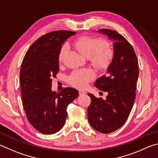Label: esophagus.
<instances>
[{
    "mask_svg": "<svg viewBox=\"0 0 158 158\" xmlns=\"http://www.w3.org/2000/svg\"><path fill=\"white\" fill-rule=\"evenodd\" d=\"M86 94V92L83 90H79V95H84Z\"/></svg>",
    "mask_w": 158,
    "mask_h": 158,
    "instance_id": "esophagus-1",
    "label": "esophagus"
}]
</instances>
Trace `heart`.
I'll use <instances>...</instances> for the list:
<instances>
[{
	"label": "heart",
	"instance_id": "1",
	"mask_svg": "<svg viewBox=\"0 0 158 158\" xmlns=\"http://www.w3.org/2000/svg\"><path fill=\"white\" fill-rule=\"evenodd\" d=\"M73 46L84 57H87L94 66L102 70L108 67L114 57V52L110 44L98 37L82 36L73 41ZM67 48L66 45L61 48L58 55L60 62L62 61ZM94 77V73L90 69H77L69 76L68 82L75 87L85 88Z\"/></svg>",
	"mask_w": 158,
	"mask_h": 158
}]
</instances>
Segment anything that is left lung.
<instances>
[{"label": "left lung", "mask_w": 158, "mask_h": 158, "mask_svg": "<svg viewBox=\"0 0 158 158\" xmlns=\"http://www.w3.org/2000/svg\"><path fill=\"white\" fill-rule=\"evenodd\" d=\"M113 41L114 57L107 74L99 77L94 85L107 92L106 100L88 94L92 99L88 107L90 126L101 133L107 134L121 128L128 118L135 100L139 76V65L134 48L115 30L101 29Z\"/></svg>", "instance_id": "1"}]
</instances>
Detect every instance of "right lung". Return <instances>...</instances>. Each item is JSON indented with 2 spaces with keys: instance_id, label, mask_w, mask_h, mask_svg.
I'll return each instance as SVG.
<instances>
[{
  "instance_id": "1",
  "label": "right lung",
  "mask_w": 158,
  "mask_h": 158,
  "mask_svg": "<svg viewBox=\"0 0 158 158\" xmlns=\"http://www.w3.org/2000/svg\"><path fill=\"white\" fill-rule=\"evenodd\" d=\"M76 32L57 30L44 35L25 55L20 70L23 107L27 120L41 133L54 134L62 128L66 108L78 96V91L66 87L51 89L52 78L59 71L58 55L62 45Z\"/></svg>"
}]
</instances>
